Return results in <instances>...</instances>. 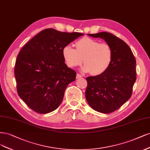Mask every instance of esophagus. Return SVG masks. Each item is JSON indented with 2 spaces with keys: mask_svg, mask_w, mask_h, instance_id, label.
<instances>
[{
  "mask_svg": "<svg viewBox=\"0 0 150 150\" xmlns=\"http://www.w3.org/2000/svg\"><path fill=\"white\" fill-rule=\"evenodd\" d=\"M76 77V79H81V78H82V77H83V76H82V75H81L80 74H77Z\"/></svg>",
  "mask_w": 150,
  "mask_h": 150,
  "instance_id": "obj_1",
  "label": "esophagus"
}]
</instances>
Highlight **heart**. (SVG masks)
I'll return each mask as SVG.
<instances>
[{"label": "heart", "instance_id": "obj_1", "mask_svg": "<svg viewBox=\"0 0 150 150\" xmlns=\"http://www.w3.org/2000/svg\"><path fill=\"white\" fill-rule=\"evenodd\" d=\"M76 49L66 45L62 50L63 58L70 68L85 65L83 72H91L93 75L103 74L108 70L113 59V51L108 43H101L88 37H84L76 42Z\"/></svg>", "mask_w": 150, "mask_h": 150}]
</instances>
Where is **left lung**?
Instances as JSON below:
<instances>
[{"label": "left lung", "mask_w": 150, "mask_h": 150, "mask_svg": "<svg viewBox=\"0 0 150 150\" xmlns=\"http://www.w3.org/2000/svg\"><path fill=\"white\" fill-rule=\"evenodd\" d=\"M87 35L107 42L112 47L113 59L103 74L86 77V100L95 111L112 113L131 97L136 81V60L127 43L112 33L103 32Z\"/></svg>", "instance_id": "8db88e82"}]
</instances>
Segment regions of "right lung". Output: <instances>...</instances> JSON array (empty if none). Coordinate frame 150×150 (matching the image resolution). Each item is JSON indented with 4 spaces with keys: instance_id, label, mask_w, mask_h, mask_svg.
Instances as JSON below:
<instances>
[{
    "instance_id": "right-lung-1",
    "label": "right lung",
    "mask_w": 150,
    "mask_h": 150,
    "mask_svg": "<svg viewBox=\"0 0 150 150\" xmlns=\"http://www.w3.org/2000/svg\"><path fill=\"white\" fill-rule=\"evenodd\" d=\"M83 35L47 28L21 50L14 73L18 95L30 108L45 114L59 107L66 88L76 75L65 64L62 50Z\"/></svg>"
}]
</instances>
